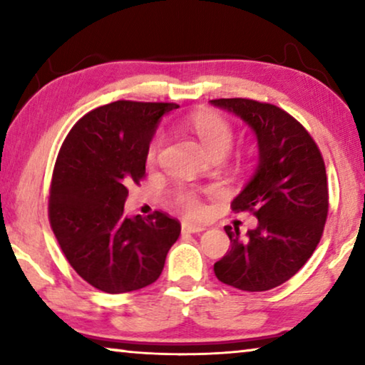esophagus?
Returning <instances> with one entry per match:
<instances>
[{
	"label": "esophagus",
	"mask_w": 365,
	"mask_h": 365,
	"mask_svg": "<svg viewBox=\"0 0 365 365\" xmlns=\"http://www.w3.org/2000/svg\"><path fill=\"white\" fill-rule=\"evenodd\" d=\"M181 229H182V232H191V234L206 231V227L204 226H199V224H191V222H182Z\"/></svg>",
	"instance_id": "esophagus-1"
}]
</instances>
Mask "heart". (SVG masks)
Segmentation results:
<instances>
[{
    "mask_svg": "<svg viewBox=\"0 0 365 365\" xmlns=\"http://www.w3.org/2000/svg\"><path fill=\"white\" fill-rule=\"evenodd\" d=\"M189 128L196 134L199 143L206 149L209 156H224L229 149L232 148L234 133L232 124L222 118L221 114L211 113V111H201L196 113L189 119ZM166 144V136L164 133L158 131L154 136L149 139V144L146 148V163L148 166H154L158 163L161 151ZM173 201L176 206L181 209L184 214L191 217H199L204 214V202L201 197V192L194 187L179 186L171 192Z\"/></svg>",
    "mask_w": 365,
    "mask_h": 365,
    "instance_id": "1",
    "label": "heart"
}]
</instances>
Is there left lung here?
Listing matches in <instances>:
<instances>
[{
	"mask_svg": "<svg viewBox=\"0 0 365 365\" xmlns=\"http://www.w3.org/2000/svg\"><path fill=\"white\" fill-rule=\"evenodd\" d=\"M254 129L259 166L234 199L236 212H252L246 237L226 226L231 249L214 264L219 281L241 291H269L289 281L316 251L329 212L326 164L307 129L284 109L246 98L212 99Z\"/></svg>",
	"mask_w": 365,
	"mask_h": 365,
	"instance_id": "obj_1",
	"label": "left lung"
}]
</instances>
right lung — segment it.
Instances as JSON below:
<instances>
[{"mask_svg":"<svg viewBox=\"0 0 365 365\" xmlns=\"http://www.w3.org/2000/svg\"><path fill=\"white\" fill-rule=\"evenodd\" d=\"M176 103L114 101L89 111L59 149L48 216L59 247L88 284L138 291L161 276L181 224L163 211L128 217V187L146 176V148Z\"/></svg>","mask_w":365,"mask_h":365,"instance_id":"1","label":"right lung"}]
</instances>
